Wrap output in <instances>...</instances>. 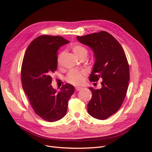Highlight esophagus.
<instances>
[{"label": "esophagus", "mask_w": 152, "mask_h": 152, "mask_svg": "<svg viewBox=\"0 0 152 152\" xmlns=\"http://www.w3.org/2000/svg\"><path fill=\"white\" fill-rule=\"evenodd\" d=\"M82 88H80V87H76V91H79L80 90H81Z\"/></svg>", "instance_id": "34e87169"}]
</instances>
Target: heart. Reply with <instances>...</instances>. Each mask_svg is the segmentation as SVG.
<instances>
[{
  "mask_svg": "<svg viewBox=\"0 0 152 152\" xmlns=\"http://www.w3.org/2000/svg\"><path fill=\"white\" fill-rule=\"evenodd\" d=\"M72 50L76 56L80 59L84 57H86L88 55V50L85 47L81 45H75L72 47ZM64 56V52H61L57 58V64L58 66H60L62 62V60ZM83 72H79L77 70H71L67 77V80L74 85H79L83 81Z\"/></svg>",
  "mask_w": 152,
  "mask_h": 152,
  "instance_id": "1",
  "label": "heart"
}]
</instances>
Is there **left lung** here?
I'll use <instances>...</instances> for the list:
<instances>
[{
    "label": "left lung",
    "instance_id": "obj_1",
    "mask_svg": "<svg viewBox=\"0 0 152 152\" xmlns=\"http://www.w3.org/2000/svg\"><path fill=\"white\" fill-rule=\"evenodd\" d=\"M77 39L90 47L94 54L95 64L89 80H103L100 89L89 88L93 96L88 113L95 118L105 120L117 112L125 99L130 77L127 58L118 41L106 31L77 36Z\"/></svg>",
    "mask_w": 152,
    "mask_h": 152
}]
</instances>
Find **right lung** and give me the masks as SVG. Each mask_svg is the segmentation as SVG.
I'll use <instances>...</instances> for the list:
<instances>
[{"instance_id": "1", "label": "right lung", "mask_w": 152, "mask_h": 152, "mask_svg": "<svg viewBox=\"0 0 152 152\" xmlns=\"http://www.w3.org/2000/svg\"><path fill=\"white\" fill-rule=\"evenodd\" d=\"M69 42L60 36H39L27 48L21 65V83L30 104L37 115L49 122L65 116L75 92L70 83L63 85L59 92L51 85V74L58 66L57 51Z\"/></svg>"}]
</instances>
